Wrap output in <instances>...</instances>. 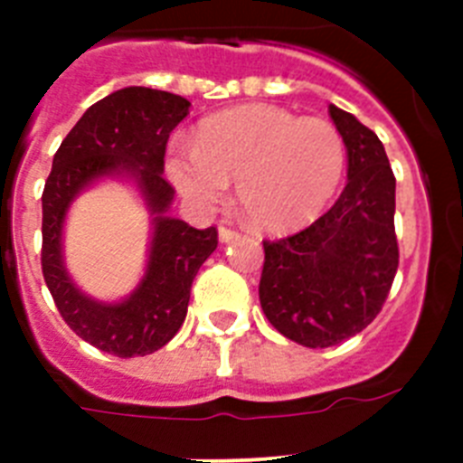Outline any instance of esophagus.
Segmentation results:
<instances>
[{"label": "esophagus", "instance_id": "obj_1", "mask_svg": "<svg viewBox=\"0 0 463 463\" xmlns=\"http://www.w3.org/2000/svg\"><path fill=\"white\" fill-rule=\"evenodd\" d=\"M218 236H220V241H222V243H229V241H234L236 236H239V232H236V229H232V227H227V224H220Z\"/></svg>", "mask_w": 463, "mask_h": 463}]
</instances>
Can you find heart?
I'll return each instance as SVG.
<instances>
[{
  "mask_svg": "<svg viewBox=\"0 0 463 463\" xmlns=\"http://www.w3.org/2000/svg\"><path fill=\"white\" fill-rule=\"evenodd\" d=\"M169 178L199 206H215L236 182L243 215L285 234L322 215L345 171V143L331 122L278 106H241L203 122L196 143L175 141Z\"/></svg>",
  "mask_w": 463,
  "mask_h": 463,
  "instance_id": "obj_1",
  "label": "heart"
}]
</instances>
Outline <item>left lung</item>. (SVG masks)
<instances>
[{
	"instance_id": "obj_1",
	"label": "left lung",
	"mask_w": 463,
	"mask_h": 463,
	"mask_svg": "<svg viewBox=\"0 0 463 463\" xmlns=\"http://www.w3.org/2000/svg\"><path fill=\"white\" fill-rule=\"evenodd\" d=\"M347 150L338 202L298 234L264 241L260 304L282 336L331 347L375 320L399 267L396 181L380 138L329 104Z\"/></svg>"
}]
</instances>
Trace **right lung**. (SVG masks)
<instances>
[{
  "mask_svg": "<svg viewBox=\"0 0 463 463\" xmlns=\"http://www.w3.org/2000/svg\"><path fill=\"white\" fill-rule=\"evenodd\" d=\"M187 113L190 101L165 90H116L85 110L52 157L41 196V269L64 322L101 353L127 359L166 345L185 322L196 271L218 248L215 227L194 229L169 215L175 190L162 175L166 141ZM104 177L132 180L154 224L146 273L120 302L80 293L63 264L68 208L80 191Z\"/></svg>",
  "mask_w": 463,
  "mask_h": 463,
  "instance_id": "obj_1",
  "label": "right lung"
}]
</instances>
